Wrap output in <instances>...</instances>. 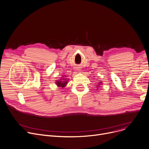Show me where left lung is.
I'll return each instance as SVG.
<instances>
[{
    "label": "left lung",
    "mask_w": 149,
    "mask_h": 149,
    "mask_svg": "<svg viewBox=\"0 0 149 149\" xmlns=\"http://www.w3.org/2000/svg\"><path fill=\"white\" fill-rule=\"evenodd\" d=\"M99 83H100V82H99Z\"/></svg>",
    "instance_id": "left-lung-1"
}]
</instances>
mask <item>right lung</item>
I'll return each mask as SVG.
<instances>
[{
  "instance_id": "right-lung-1",
  "label": "right lung",
  "mask_w": 149,
  "mask_h": 149,
  "mask_svg": "<svg viewBox=\"0 0 149 149\" xmlns=\"http://www.w3.org/2000/svg\"><path fill=\"white\" fill-rule=\"evenodd\" d=\"M66 84H67V81H65V79H63L62 80H58L57 81V82H56V84L58 87H65Z\"/></svg>"
}]
</instances>
